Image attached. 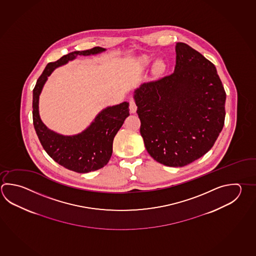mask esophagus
Segmentation results:
<instances>
[{
    "instance_id": "esophagus-1",
    "label": "esophagus",
    "mask_w": 256,
    "mask_h": 256,
    "mask_svg": "<svg viewBox=\"0 0 256 256\" xmlns=\"http://www.w3.org/2000/svg\"><path fill=\"white\" fill-rule=\"evenodd\" d=\"M136 105L135 100H133V98H130V113H136Z\"/></svg>"
}]
</instances>
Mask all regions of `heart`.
I'll list each match as a JSON object with an SVG mask.
<instances>
[{
  "mask_svg": "<svg viewBox=\"0 0 256 256\" xmlns=\"http://www.w3.org/2000/svg\"><path fill=\"white\" fill-rule=\"evenodd\" d=\"M152 63H153V58L148 55H142V56H140L138 60V68L140 70H145L146 68L150 67ZM153 68H154V73L161 74V73L164 72L166 65L162 60H158L156 62L154 63Z\"/></svg>",
  "mask_w": 256,
  "mask_h": 256,
  "instance_id": "b5f03b06",
  "label": "heart"
}]
</instances>
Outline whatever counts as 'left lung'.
I'll return each instance as SVG.
<instances>
[{
  "label": "left lung",
  "mask_w": 256,
  "mask_h": 256,
  "mask_svg": "<svg viewBox=\"0 0 256 256\" xmlns=\"http://www.w3.org/2000/svg\"><path fill=\"white\" fill-rule=\"evenodd\" d=\"M173 74L134 90L148 154L160 164L184 166L212 148L226 116V94L216 68L184 42L176 45Z\"/></svg>",
  "instance_id": "left-lung-1"
}]
</instances>
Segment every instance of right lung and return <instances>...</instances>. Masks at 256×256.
I'll use <instances>...</instances> for the list:
<instances>
[{
  "mask_svg": "<svg viewBox=\"0 0 256 256\" xmlns=\"http://www.w3.org/2000/svg\"><path fill=\"white\" fill-rule=\"evenodd\" d=\"M106 52V48L73 52L55 62L48 63L38 78L34 90L32 118L36 134L47 154L65 168L77 173H88L106 166L112 154L113 140L124 121L130 116V103L124 102L108 106L98 112L87 128L75 135H62L50 130L40 116V95L48 77L57 68L67 64L78 56H92Z\"/></svg>",
  "mask_w": 256,
  "mask_h": 256,
  "instance_id": "add662e5",
  "label": "right lung"
}]
</instances>
